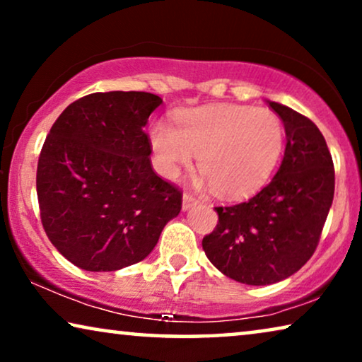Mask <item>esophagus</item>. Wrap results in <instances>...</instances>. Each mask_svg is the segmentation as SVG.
I'll return each mask as SVG.
<instances>
[{
  "instance_id": "1",
  "label": "esophagus",
  "mask_w": 362,
  "mask_h": 362,
  "mask_svg": "<svg viewBox=\"0 0 362 362\" xmlns=\"http://www.w3.org/2000/svg\"><path fill=\"white\" fill-rule=\"evenodd\" d=\"M196 204H199V199H196V197L189 194V192H185V194H182V211H187L189 207Z\"/></svg>"
}]
</instances>
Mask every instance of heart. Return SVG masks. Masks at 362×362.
<instances>
[{
	"mask_svg": "<svg viewBox=\"0 0 362 362\" xmlns=\"http://www.w3.org/2000/svg\"><path fill=\"white\" fill-rule=\"evenodd\" d=\"M285 127L269 108L212 105L182 110L176 128L155 123L151 150L163 175L176 180L199 156V170L217 196L239 201L264 187L285 150Z\"/></svg>",
	"mask_w": 362,
	"mask_h": 362,
	"instance_id": "b5f03b06",
	"label": "heart"
}]
</instances>
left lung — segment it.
<instances>
[{
  "label": "left lung",
  "mask_w": 362,
  "mask_h": 362,
  "mask_svg": "<svg viewBox=\"0 0 362 362\" xmlns=\"http://www.w3.org/2000/svg\"><path fill=\"white\" fill-rule=\"evenodd\" d=\"M269 102L285 127L281 165L249 201L216 207L219 222L202 239L207 259L229 279L272 285L313 255L334 196V168L318 127L293 108Z\"/></svg>",
  "instance_id": "8db88e82"
}]
</instances>
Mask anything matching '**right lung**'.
Returning a JSON list of instances; mask_svg holds the SVG:
<instances>
[{"label":"right lung","instance_id":"1","mask_svg":"<svg viewBox=\"0 0 362 362\" xmlns=\"http://www.w3.org/2000/svg\"><path fill=\"white\" fill-rule=\"evenodd\" d=\"M163 100L97 92L64 110L44 141L36 189L42 227L78 269L115 272L150 255L181 211V191L151 168L143 127Z\"/></svg>","mask_w":362,"mask_h":362}]
</instances>
